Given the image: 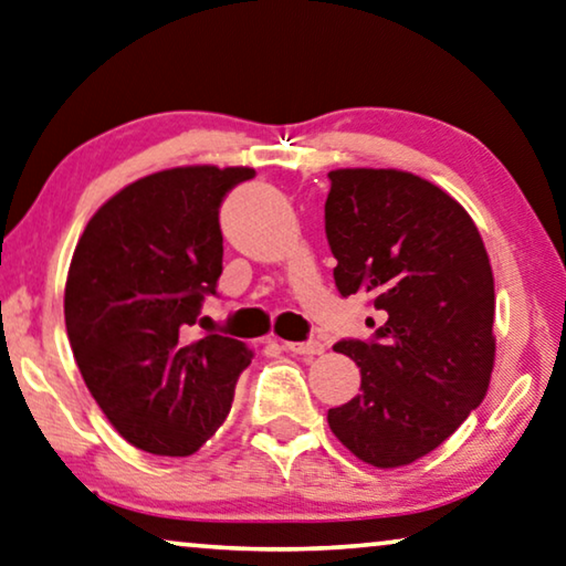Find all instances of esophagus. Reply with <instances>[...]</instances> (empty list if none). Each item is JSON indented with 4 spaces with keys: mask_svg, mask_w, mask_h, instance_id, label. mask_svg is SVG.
Returning a JSON list of instances; mask_svg holds the SVG:
<instances>
[{
    "mask_svg": "<svg viewBox=\"0 0 566 566\" xmlns=\"http://www.w3.org/2000/svg\"><path fill=\"white\" fill-rule=\"evenodd\" d=\"M286 353H294V356H319L325 350V345L319 340H305V343H282Z\"/></svg>",
    "mask_w": 566,
    "mask_h": 566,
    "instance_id": "obj_1",
    "label": "esophagus"
}]
</instances>
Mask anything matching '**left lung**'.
I'll return each mask as SVG.
<instances>
[{"instance_id":"left-lung-1","label":"left lung","mask_w":566,"mask_h":566,"mask_svg":"<svg viewBox=\"0 0 566 566\" xmlns=\"http://www.w3.org/2000/svg\"><path fill=\"white\" fill-rule=\"evenodd\" d=\"M325 233L343 297L370 294L374 340H340L360 394L327 411L358 460L389 470L437 450L485 399L495 364L493 269L468 210L424 177L327 172ZM366 323L374 327V317Z\"/></svg>"}]
</instances>
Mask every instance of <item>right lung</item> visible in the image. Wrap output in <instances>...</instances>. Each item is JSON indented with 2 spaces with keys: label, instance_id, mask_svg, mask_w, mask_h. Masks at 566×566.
I'll list each match as a JSON object with an SVG mask.
<instances>
[{
  "label": "right lung",
  "instance_id": "right-lung-1",
  "mask_svg": "<svg viewBox=\"0 0 566 566\" xmlns=\"http://www.w3.org/2000/svg\"><path fill=\"white\" fill-rule=\"evenodd\" d=\"M251 167L190 165L126 185L91 218L65 282V331L91 396L139 450L188 458L229 417L241 340H188L223 272L218 208Z\"/></svg>",
  "mask_w": 566,
  "mask_h": 566
}]
</instances>
